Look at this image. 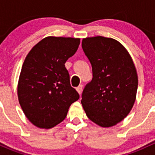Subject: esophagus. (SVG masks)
Here are the masks:
<instances>
[{
	"label": "esophagus",
	"instance_id": "1",
	"mask_svg": "<svg viewBox=\"0 0 155 155\" xmlns=\"http://www.w3.org/2000/svg\"><path fill=\"white\" fill-rule=\"evenodd\" d=\"M82 87H83V86H82V85H79V86L76 87V91H77V92L79 94H81V93H82Z\"/></svg>",
	"mask_w": 155,
	"mask_h": 155
}]
</instances>
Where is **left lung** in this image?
<instances>
[{
	"mask_svg": "<svg viewBox=\"0 0 155 155\" xmlns=\"http://www.w3.org/2000/svg\"><path fill=\"white\" fill-rule=\"evenodd\" d=\"M93 78L81 103L87 118L103 127L116 125L130 113L137 97L138 76L130 54L116 40L101 36L82 40Z\"/></svg>",
	"mask_w": 155,
	"mask_h": 155,
	"instance_id": "8db88e82",
	"label": "left lung"
}]
</instances>
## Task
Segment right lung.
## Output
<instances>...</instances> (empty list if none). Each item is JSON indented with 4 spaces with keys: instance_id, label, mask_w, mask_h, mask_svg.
Instances as JSON below:
<instances>
[{
    "instance_id": "right-lung-1",
    "label": "right lung",
    "mask_w": 155,
    "mask_h": 155,
    "mask_svg": "<svg viewBox=\"0 0 155 155\" xmlns=\"http://www.w3.org/2000/svg\"><path fill=\"white\" fill-rule=\"evenodd\" d=\"M80 39L47 37L26 56L18 79V102L34 125L49 129L66 118L79 95L70 82L64 64L76 53Z\"/></svg>"
}]
</instances>
